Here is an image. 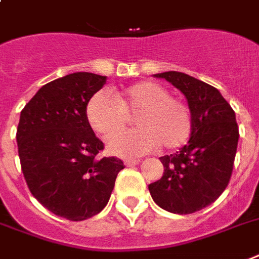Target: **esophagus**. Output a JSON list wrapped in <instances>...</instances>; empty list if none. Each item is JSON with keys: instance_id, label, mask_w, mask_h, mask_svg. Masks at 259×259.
<instances>
[{"instance_id": "obj_1", "label": "esophagus", "mask_w": 259, "mask_h": 259, "mask_svg": "<svg viewBox=\"0 0 259 259\" xmlns=\"http://www.w3.org/2000/svg\"><path fill=\"white\" fill-rule=\"evenodd\" d=\"M125 164L127 165V167H133V165L140 164V160H138V159H126Z\"/></svg>"}]
</instances>
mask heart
<instances>
[{
	"mask_svg": "<svg viewBox=\"0 0 259 259\" xmlns=\"http://www.w3.org/2000/svg\"><path fill=\"white\" fill-rule=\"evenodd\" d=\"M136 116L138 129L116 134L108 141V151L121 157H134L155 151L175 149L186 143L193 129L190 107L172 98L159 82L140 81L119 94H95L87 103L85 116L95 133L103 138L125 129Z\"/></svg>",
	"mask_w": 259,
	"mask_h": 259,
	"instance_id": "obj_1",
	"label": "heart"
}]
</instances>
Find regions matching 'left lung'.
Listing matches in <instances>:
<instances>
[{
    "mask_svg": "<svg viewBox=\"0 0 259 259\" xmlns=\"http://www.w3.org/2000/svg\"><path fill=\"white\" fill-rule=\"evenodd\" d=\"M187 99L193 116L189 143L160 157L163 177L149 185L156 204L177 214L206 208L228 186L239 140L235 111L222 94L206 82L181 72L157 73Z\"/></svg>",
    "mask_w": 259,
    "mask_h": 259,
    "instance_id": "1",
    "label": "left lung"
}]
</instances>
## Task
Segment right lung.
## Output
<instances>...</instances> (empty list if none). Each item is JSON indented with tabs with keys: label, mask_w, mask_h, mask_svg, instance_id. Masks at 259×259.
I'll return each mask as SVG.
<instances>
[{
	"label": "right lung",
	"mask_w": 259,
	"mask_h": 259,
	"mask_svg": "<svg viewBox=\"0 0 259 259\" xmlns=\"http://www.w3.org/2000/svg\"><path fill=\"white\" fill-rule=\"evenodd\" d=\"M106 78L88 72L57 78L20 114L16 140L27 186L45 208L72 222L102 212L125 168L118 157H99L104 144L87 122V103Z\"/></svg>",
	"instance_id": "add662e5"
}]
</instances>
